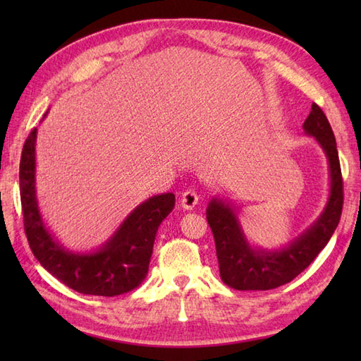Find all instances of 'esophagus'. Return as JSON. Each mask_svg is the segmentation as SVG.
<instances>
[{"label":"esophagus","instance_id":"34e87169","mask_svg":"<svg viewBox=\"0 0 361 361\" xmlns=\"http://www.w3.org/2000/svg\"><path fill=\"white\" fill-rule=\"evenodd\" d=\"M180 202H181L183 208L190 211V209H194L195 206L198 204V195H197L195 190H185V192L181 194V200Z\"/></svg>","mask_w":361,"mask_h":361}]
</instances>
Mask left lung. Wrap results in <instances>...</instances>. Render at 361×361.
Returning a JSON list of instances; mask_svg holds the SVG:
<instances>
[{"mask_svg":"<svg viewBox=\"0 0 361 361\" xmlns=\"http://www.w3.org/2000/svg\"><path fill=\"white\" fill-rule=\"evenodd\" d=\"M304 132L315 137L329 161L331 194L323 214L307 231L282 250L267 251L250 247L234 206L212 198L206 219L216 240L220 278L235 290H271L293 281L319 255L338 226L343 211V178L336 141L324 111L312 104Z\"/></svg>","mask_w":361,"mask_h":361,"instance_id":"1","label":"left lung"}]
</instances>
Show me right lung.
<instances>
[{
	"mask_svg": "<svg viewBox=\"0 0 361 361\" xmlns=\"http://www.w3.org/2000/svg\"><path fill=\"white\" fill-rule=\"evenodd\" d=\"M35 140L37 128H32L20 161L23 221L34 256L54 278L79 293L116 296L135 290L147 276L158 226L172 212L175 195L167 192L147 198L97 251L83 255L68 251L46 229L38 211Z\"/></svg>",
	"mask_w": 361,
	"mask_h": 361,
	"instance_id": "1",
	"label": "right lung"
}]
</instances>
